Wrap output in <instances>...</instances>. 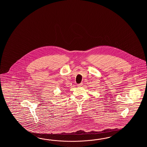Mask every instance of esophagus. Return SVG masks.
I'll return each instance as SVG.
<instances>
[{"label":"esophagus","mask_w":147,"mask_h":147,"mask_svg":"<svg viewBox=\"0 0 147 147\" xmlns=\"http://www.w3.org/2000/svg\"><path fill=\"white\" fill-rule=\"evenodd\" d=\"M82 83H80V84H78V87H80L81 86H82Z\"/></svg>","instance_id":"obj_1"}]
</instances>
